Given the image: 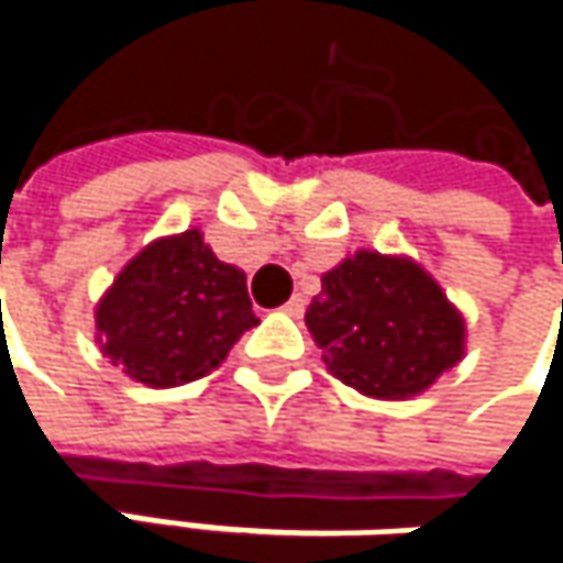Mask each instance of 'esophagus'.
Returning <instances> with one entry per match:
<instances>
[{
  "instance_id": "esophagus-1",
  "label": "esophagus",
  "mask_w": 563,
  "mask_h": 563,
  "mask_svg": "<svg viewBox=\"0 0 563 563\" xmlns=\"http://www.w3.org/2000/svg\"><path fill=\"white\" fill-rule=\"evenodd\" d=\"M302 309H306V299H302V296H292V299L283 306V312H286V316H296V319L302 316Z\"/></svg>"
}]
</instances>
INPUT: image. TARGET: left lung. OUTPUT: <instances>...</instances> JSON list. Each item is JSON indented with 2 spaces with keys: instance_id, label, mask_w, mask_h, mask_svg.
I'll list each match as a JSON object with an SVG mask.
<instances>
[{
  "instance_id": "left-lung-1",
  "label": "left lung",
  "mask_w": 563,
  "mask_h": 563,
  "mask_svg": "<svg viewBox=\"0 0 563 563\" xmlns=\"http://www.w3.org/2000/svg\"><path fill=\"white\" fill-rule=\"evenodd\" d=\"M306 325L325 368L378 400L423 394L466 355V319L417 261L355 251L322 274Z\"/></svg>"
}]
</instances>
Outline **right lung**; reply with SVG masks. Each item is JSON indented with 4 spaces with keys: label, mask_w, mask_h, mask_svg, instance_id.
Masks as SVG:
<instances>
[{
    "label": "right lung",
    "mask_w": 563,
    "mask_h": 563,
    "mask_svg": "<svg viewBox=\"0 0 563 563\" xmlns=\"http://www.w3.org/2000/svg\"><path fill=\"white\" fill-rule=\"evenodd\" d=\"M93 319L103 358L146 388L205 378L257 325L244 271L218 261L198 228L146 244L100 296Z\"/></svg>",
    "instance_id": "right-lung-1"
}]
</instances>
